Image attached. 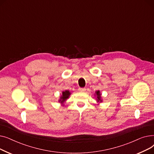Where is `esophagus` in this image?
Listing matches in <instances>:
<instances>
[{
	"instance_id": "esophagus-1",
	"label": "esophagus",
	"mask_w": 154,
	"mask_h": 154,
	"mask_svg": "<svg viewBox=\"0 0 154 154\" xmlns=\"http://www.w3.org/2000/svg\"><path fill=\"white\" fill-rule=\"evenodd\" d=\"M85 88H81V87H80V88H79V91H80V92H84V91H85Z\"/></svg>"
}]
</instances>
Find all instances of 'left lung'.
Instances as JSON below:
<instances>
[{"label":"left lung","mask_w":154,"mask_h":154,"mask_svg":"<svg viewBox=\"0 0 154 154\" xmlns=\"http://www.w3.org/2000/svg\"><path fill=\"white\" fill-rule=\"evenodd\" d=\"M96 95H97V100L99 101L100 100V92L98 91H96ZM101 101V100H100Z\"/></svg>","instance_id":"8db88e82"}]
</instances>
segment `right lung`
Returning a JSON list of instances; mask_svg holds the SVG:
<instances>
[{
	"instance_id": "right-lung-1",
	"label": "right lung",
	"mask_w": 154,
	"mask_h": 154,
	"mask_svg": "<svg viewBox=\"0 0 154 154\" xmlns=\"http://www.w3.org/2000/svg\"><path fill=\"white\" fill-rule=\"evenodd\" d=\"M70 94V93L68 91H66L65 92H62V96L61 97L60 102H63L67 98H69Z\"/></svg>"
}]
</instances>
